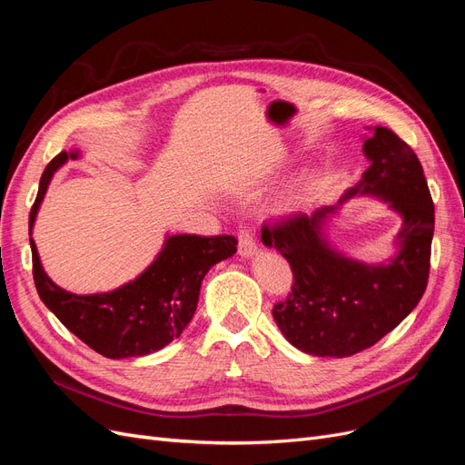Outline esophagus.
Returning <instances> with one entry per match:
<instances>
[{
  "instance_id": "obj_1",
  "label": "esophagus",
  "mask_w": 465,
  "mask_h": 465,
  "mask_svg": "<svg viewBox=\"0 0 465 465\" xmlns=\"http://www.w3.org/2000/svg\"><path fill=\"white\" fill-rule=\"evenodd\" d=\"M258 252V242L254 234L250 231H242L238 234V254L244 256V258H252Z\"/></svg>"
}]
</instances>
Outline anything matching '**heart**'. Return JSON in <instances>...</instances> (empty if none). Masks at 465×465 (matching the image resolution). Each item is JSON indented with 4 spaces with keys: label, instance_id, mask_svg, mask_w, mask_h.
I'll list each match as a JSON object with an SVG mask.
<instances>
[{
    "label": "heart",
    "instance_id": "1",
    "mask_svg": "<svg viewBox=\"0 0 465 465\" xmlns=\"http://www.w3.org/2000/svg\"><path fill=\"white\" fill-rule=\"evenodd\" d=\"M318 188V178L316 174H304L299 184H297V190H294V195H292V203H302L306 202L311 195L316 192Z\"/></svg>",
    "mask_w": 465,
    "mask_h": 465
}]
</instances>
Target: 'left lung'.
<instances>
[{
  "label": "left lung",
  "mask_w": 465,
  "mask_h": 465,
  "mask_svg": "<svg viewBox=\"0 0 465 465\" xmlns=\"http://www.w3.org/2000/svg\"><path fill=\"white\" fill-rule=\"evenodd\" d=\"M371 130V128H369ZM369 168L337 205L263 224L262 241L292 270V292L273 306L287 341L314 357H351L378 343L419 304L427 289L434 205L417 154L382 125L362 143ZM355 194H374L402 217L399 252L388 262L364 264L335 251L325 223Z\"/></svg>",
  "instance_id": "obj_1"
}]
</instances>
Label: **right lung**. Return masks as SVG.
Segmentation results:
<instances>
[{"mask_svg": "<svg viewBox=\"0 0 465 465\" xmlns=\"http://www.w3.org/2000/svg\"><path fill=\"white\" fill-rule=\"evenodd\" d=\"M79 154L77 149L62 151L42 173L29 215L31 232L54 173ZM236 244L231 234L166 236L157 258L130 283L110 292L75 294L46 275L31 238L33 277L42 302L96 353L108 359L143 357L166 347L186 330L198 308L205 273L221 260L231 258Z\"/></svg>", "mask_w": 465, "mask_h": 465, "instance_id": "obj_1", "label": "right lung"}]
</instances>
